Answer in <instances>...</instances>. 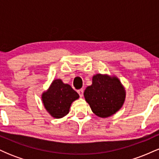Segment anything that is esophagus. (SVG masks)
I'll return each instance as SVG.
<instances>
[{"instance_id":"obj_1","label":"esophagus","mask_w":159,"mask_h":159,"mask_svg":"<svg viewBox=\"0 0 159 159\" xmlns=\"http://www.w3.org/2000/svg\"><path fill=\"white\" fill-rule=\"evenodd\" d=\"M78 94H79V96H81V97H82V96H83V94H84V90H83V89H81V90H78Z\"/></svg>"}]
</instances>
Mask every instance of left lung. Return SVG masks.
<instances>
[{
    "label": "left lung",
    "mask_w": 159,
    "mask_h": 159,
    "mask_svg": "<svg viewBox=\"0 0 159 159\" xmlns=\"http://www.w3.org/2000/svg\"><path fill=\"white\" fill-rule=\"evenodd\" d=\"M125 95V87L116 76L100 73L93 76L92 84L84 93L91 110L101 118L109 117L120 111Z\"/></svg>",
    "instance_id": "left-lung-1"
}]
</instances>
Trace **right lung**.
I'll return each mask as SVG.
<instances>
[{
	"instance_id": "1",
	"label": "right lung",
	"mask_w": 159,
	"mask_h": 159,
	"mask_svg": "<svg viewBox=\"0 0 159 159\" xmlns=\"http://www.w3.org/2000/svg\"><path fill=\"white\" fill-rule=\"evenodd\" d=\"M41 98L47 112L52 117L61 119L69 114L71 105L79 98V95L59 78L52 82L48 90L42 93Z\"/></svg>"
}]
</instances>
